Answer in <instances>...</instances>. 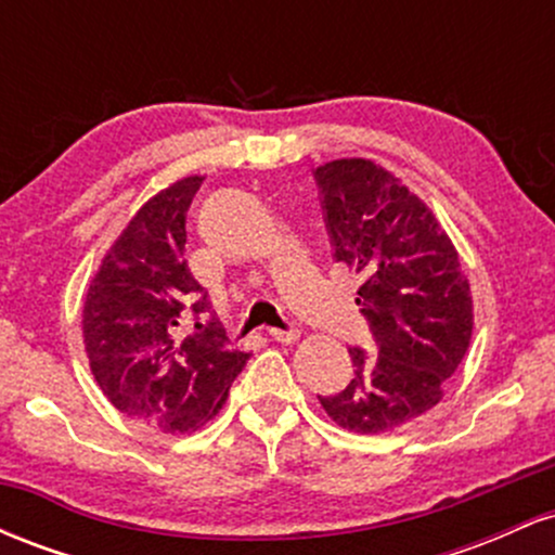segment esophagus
<instances>
[{
  "label": "esophagus",
  "instance_id": "obj_1",
  "mask_svg": "<svg viewBox=\"0 0 555 555\" xmlns=\"http://www.w3.org/2000/svg\"><path fill=\"white\" fill-rule=\"evenodd\" d=\"M269 336L279 344H292L297 339V331L295 328H269Z\"/></svg>",
  "mask_w": 555,
  "mask_h": 555
}]
</instances>
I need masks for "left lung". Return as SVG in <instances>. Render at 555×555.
<instances>
[{"instance_id":"left-lung-1","label":"left lung","mask_w":555,"mask_h":555,"mask_svg":"<svg viewBox=\"0 0 555 555\" xmlns=\"http://www.w3.org/2000/svg\"><path fill=\"white\" fill-rule=\"evenodd\" d=\"M331 256L362 279L358 299L373 349L352 347V380L321 399L341 428L375 436L443 397L473 336V297L436 216L386 169L341 158L313 171Z\"/></svg>"}]
</instances>
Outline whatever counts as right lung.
<instances>
[{
	"label": "right lung",
	"mask_w": 555,
	"mask_h": 555,
	"mask_svg": "<svg viewBox=\"0 0 555 555\" xmlns=\"http://www.w3.org/2000/svg\"><path fill=\"white\" fill-rule=\"evenodd\" d=\"M201 182L184 177L132 216L82 308V339L101 391L127 417L164 433L208 423L250 360L227 347V331L184 260V216Z\"/></svg>",
	"instance_id": "add662e5"
}]
</instances>
